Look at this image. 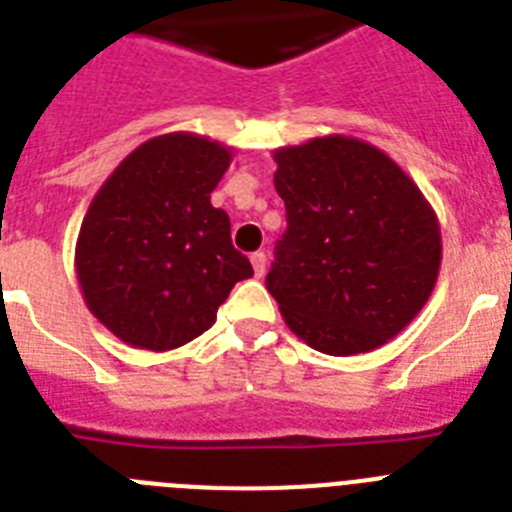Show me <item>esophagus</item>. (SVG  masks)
Returning a JSON list of instances; mask_svg holds the SVG:
<instances>
[{
  "label": "esophagus",
  "mask_w": 512,
  "mask_h": 512,
  "mask_svg": "<svg viewBox=\"0 0 512 512\" xmlns=\"http://www.w3.org/2000/svg\"><path fill=\"white\" fill-rule=\"evenodd\" d=\"M251 264H253V274H256V277H264V274H266V253L264 251L253 253Z\"/></svg>",
  "instance_id": "34e87169"
}]
</instances>
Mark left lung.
Masks as SVG:
<instances>
[{
  "label": "left lung",
  "instance_id": "obj_1",
  "mask_svg": "<svg viewBox=\"0 0 512 512\" xmlns=\"http://www.w3.org/2000/svg\"><path fill=\"white\" fill-rule=\"evenodd\" d=\"M287 230L266 290L308 347L349 357L404 331L438 282V214L373 144L344 134L274 150Z\"/></svg>",
  "mask_w": 512,
  "mask_h": 512
}]
</instances>
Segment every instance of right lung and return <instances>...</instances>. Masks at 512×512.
<instances>
[{
    "instance_id": "obj_1",
    "label": "right lung",
    "mask_w": 512,
    "mask_h": 512,
    "mask_svg": "<svg viewBox=\"0 0 512 512\" xmlns=\"http://www.w3.org/2000/svg\"><path fill=\"white\" fill-rule=\"evenodd\" d=\"M233 147L191 131L147 139L100 186L82 220L74 266L85 305L113 336L168 352L209 329L251 261L209 194Z\"/></svg>"
}]
</instances>
